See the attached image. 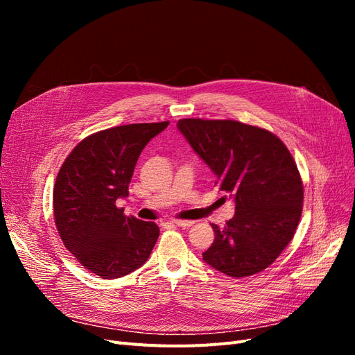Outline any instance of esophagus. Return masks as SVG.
<instances>
[{"label": "esophagus", "mask_w": 355, "mask_h": 355, "mask_svg": "<svg viewBox=\"0 0 355 355\" xmlns=\"http://www.w3.org/2000/svg\"><path fill=\"white\" fill-rule=\"evenodd\" d=\"M171 223L176 225V227H180V228H188V227H192V225H194V220H180V219H175V220H171Z\"/></svg>", "instance_id": "obj_1"}]
</instances>
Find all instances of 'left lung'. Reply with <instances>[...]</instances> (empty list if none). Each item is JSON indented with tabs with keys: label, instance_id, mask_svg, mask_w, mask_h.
I'll return each mask as SVG.
<instances>
[{
	"label": "left lung",
	"instance_id": "8db88e82",
	"mask_svg": "<svg viewBox=\"0 0 355 355\" xmlns=\"http://www.w3.org/2000/svg\"><path fill=\"white\" fill-rule=\"evenodd\" d=\"M178 128L235 201L223 228L211 223L214 240L202 259L234 278L263 271L292 241L302 214L292 154L274 133L235 120L182 118Z\"/></svg>",
	"mask_w": 355,
	"mask_h": 355
}]
</instances>
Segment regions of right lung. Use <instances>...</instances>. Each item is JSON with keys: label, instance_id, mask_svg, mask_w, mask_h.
<instances>
[{"label": "right lung", "instance_id": "right-lung-1", "mask_svg": "<svg viewBox=\"0 0 355 355\" xmlns=\"http://www.w3.org/2000/svg\"><path fill=\"white\" fill-rule=\"evenodd\" d=\"M168 121L118 125L96 132L63 161L53 189L60 239L84 268L106 280L141 268L158 240L154 222L125 216L116 200L128 185L142 149Z\"/></svg>", "mask_w": 355, "mask_h": 355}]
</instances>
